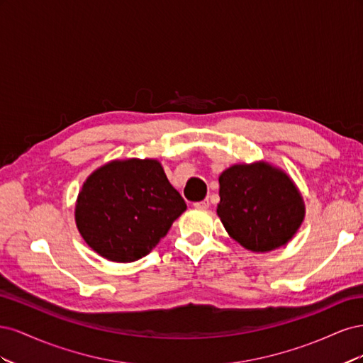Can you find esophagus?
I'll use <instances>...</instances> for the list:
<instances>
[{"label":"esophagus","instance_id":"1","mask_svg":"<svg viewBox=\"0 0 363 363\" xmlns=\"http://www.w3.org/2000/svg\"><path fill=\"white\" fill-rule=\"evenodd\" d=\"M196 208H207L208 207V200H204V201H200V203H195L194 204Z\"/></svg>","mask_w":363,"mask_h":363}]
</instances>
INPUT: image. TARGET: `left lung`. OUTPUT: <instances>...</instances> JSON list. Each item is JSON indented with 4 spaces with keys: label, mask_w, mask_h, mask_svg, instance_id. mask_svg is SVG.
<instances>
[{
    "label": "left lung",
    "mask_w": 363,
    "mask_h": 363,
    "mask_svg": "<svg viewBox=\"0 0 363 363\" xmlns=\"http://www.w3.org/2000/svg\"><path fill=\"white\" fill-rule=\"evenodd\" d=\"M216 213L230 238L252 252L286 245L301 227L306 206L289 175L272 163H236L219 175Z\"/></svg>",
    "instance_id": "obj_1"
}]
</instances>
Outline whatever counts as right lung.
<instances>
[{"label": "right lung", "instance_id": "right-lung-1", "mask_svg": "<svg viewBox=\"0 0 363 363\" xmlns=\"http://www.w3.org/2000/svg\"><path fill=\"white\" fill-rule=\"evenodd\" d=\"M186 211L157 159H115L96 168L75 201V224L96 255L139 260Z\"/></svg>", "mask_w": 363, "mask_h": 363}]
</instances>
